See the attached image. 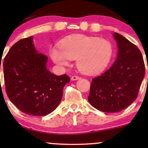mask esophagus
Listing matches in <instances>:
<instances>
[{"label": "esophagus", "mask_w": 148, "mask_h": 148, "mask_svg": "<svg viewBox=\"0 0 148 148\" xmlns=\"http://www.w3.org/2000/svg\"><path fill=\"white\" fill-rule=\"evenodd\" d=\"M71 79L72 80V81H76V80L80 79V77H78V76H73V77H71Z\"/></svg>", "instance_id": "34e87169"}]
</instances>
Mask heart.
Wrapping results in <instances>:
<instances>
[{"mask_svg": "<svg viewBox=\"0 0 148 148\" xmlns=\"http://www.w3.org/2000/svg\"><path fill=\"white\" fill-rule=\"evenodd\" d=\"M60 51L51 50L55 63L67 66L69 59H76L80 72L93 75L101 72L110 63L113 53L110 41L97 37L77 34L64 38L59 45Z\"/></svg>", "mask_w": 148, "mask_h": 148, "instance_id": "obj_1", "label": "heart"}]
</instances>
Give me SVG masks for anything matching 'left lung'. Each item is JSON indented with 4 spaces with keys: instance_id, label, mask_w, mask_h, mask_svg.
<instances>
[{
    "instance_id": "8db88e82",
    "label": "left lung",
    "mask_w": 148,
    "mask_h": 148,
    "mask_svg": "<svg viewBox=\"0 0 148 148\" xmlns=\"http://www.w3.org/2000/svg\"><path fill=\"white\" fill-rule=\"evenodd\" d=\"M113 36L118 48L117 59L92 79L88 97L92 107L110 113L122 111L136 99L145 72L140 49L118 33Z\"/></svg>"
}]
</instances>
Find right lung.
<instances>
[{
	"label": "right lung",
	"instance_id": "add662e5",
	"mask_svg": "<svg viewBox=\"0 0 148 148\" xmlns=\"http://www.w3.org/2000/svg\"><path fill=\"white\" fill-rule=\"evenodd\" d=\"M48 57L36 49L33 36L13 45L3 62L5 91L18 110L28 115L45 116L62 100L70 82L66 74L57 76L46 67Z\"/></svg>",
	"mask_w": 148,
	"mask_h": 148
}]
</instances>
